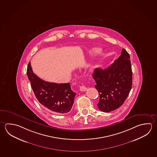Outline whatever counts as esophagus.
<instances>
[{
	"mask_svg": "<svg viewBox=\"0 0 157 157\" xmlns=\"http://www.w3.org/2000/svg\"><path fill=\"white\" fill-rule=\"evenodd\" d=\"M80 90L81 91H86L87 90V87L84 85L81 86H80Z\"/></svg>",
	"mask_w": 157,
	"mask_h": 157,
	"instance_id": "esophagus-1",
	"label": "esophagus"
}]
</instances>
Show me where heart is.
<instances>
[{
    "label": "heart",
    "mask_w": 157,
    "mask_h": 157,
    "mask_svg": "<svg viewBox=\"0 0 157 157\" xmlns=\"http://www.w3.org/2000/svg\"><path fill=\"white\" fill-rule=\"evenodd\" d=\"M100 51L99 48H92L89 51V52L91 54H96L97 52H98Z\"/></svg>",
    "instance_id": "heart-1"
}]
</instances>
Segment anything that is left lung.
<instances>
[{
    "label": "left lung",
    "instance_id": "obj_1",
    "mask_svg": "<svg viewBox=\"0 0 157 157\" xmlns=\"http://www.w3.org/2000/svg\"><path fill=\"white\" fill-rule=\"evenodd\" d=\"M93 78L100 94L97 106L100 111L109 112L118 109L128 96L132 86L130 56L123 48L121 55L105 69H94Z\"/></svg>",
    "mask_w": 157,
    "mask_h": 157
}]
</instances>
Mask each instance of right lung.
<instances>
[{"instance_id":"right-lung-1","label":"right lung","mask_w":157,"mask_h":157,"mask_svg":"<svg viewBox=\"0 0 157 157\" xmlns=\"http://www.w3.org/2000/svg\"><path fill=\"white\" fill-rule=\"evenodd\" d=\"M27 76L41 105L55 113L63 114L71 111L76 93L72 91L69 83L59 84L40 79L33 71L30 63Z\"/></svg>"}]
</instances>
